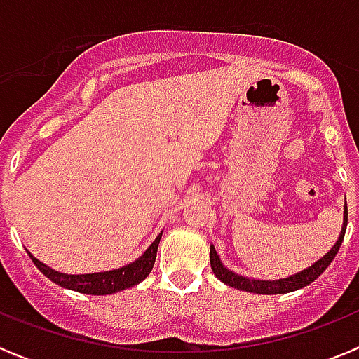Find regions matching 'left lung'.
<instances>
[{"label": "left lung", "mask_w": 359, "mask_h": 359, "mask_svg": "<svg viewBox=\"0 0 359 359\" xmlns=\"http://www.w3.org/2000/svg\"><path fill=\"white\" fill-rule=\"evenodd\" d=\"M345 210H344V224H341V231L338 241L334 243L331 250H329L322 259L315 262V264H311L309 268L302 269V271H298V273L291 275V277L286 278H278V280H259V278H250V277H243V275L236 273V271H231L228 269L226 266L221 262L219 259L217 252H215L214 244L210 246V266L212 271H214L215 277L219 278L221 282H224L226 286L236 287V290L241 291H248V293H259V294H284V293H291V291L302 290V287L309 286L311 282H315L320 275L327 269V266L331 264L332 259L336 257L338 250H340L341 243H344V236H345V228H347V203H345Z\"/></svg>", "instance_id": "left-lung-1"}]
</instances>
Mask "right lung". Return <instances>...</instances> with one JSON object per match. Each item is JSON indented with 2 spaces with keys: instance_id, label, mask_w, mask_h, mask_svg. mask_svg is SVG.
Masks as SVG:
<instances>
[{
  "instance_id": "obj_1",
  "label": "right lung",
  "mask_w": 359,
  "mask_h": 359,
  "mask_svg": "<svg viewBox=\"0 0 359 359\" xmlns=\"http://www.w3.org/2000/svg\"><path fill=\"white\" fill-rule=\"evenodd\" d=\"M163 233V231H161ZM161 233L152 241V244L142 253L136 261H133L131 264H126L122 268L109 269V271H98V273H84V275H68L61 273V271H55L50 266L43 264L41 261H37L36 257L30 255V259L34 261V264L39 268L41 273L44 277H48L50 280L59 284L61 287H66V290L79 291V293L86 294H111V293H118V291L128 290V287L136 286L140 284L149 273H151L152 266H154V261H156V252H158V244H160Z\"/></svg>"
}]
</instances>
